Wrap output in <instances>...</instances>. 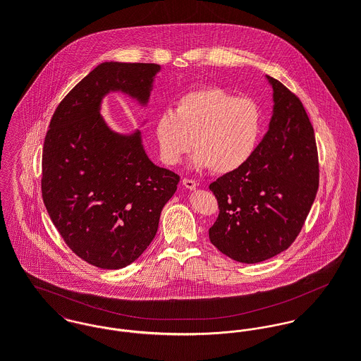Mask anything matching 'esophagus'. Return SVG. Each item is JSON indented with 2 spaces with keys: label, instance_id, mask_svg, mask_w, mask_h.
Instances as JSON below:
<instances>
[{
  "label": "esophagus",
  "instance_id": "esophagus-1",
  "mask_svg": "<svg viewBox=\"0 0 361 361\" xmlns=\"http://www.w3.org/2000/svg\"><path fill=\"white\" fill-rule=\"evenodd\" d=\"M182 183H183V186H185L186 189H190V190L196 189V186H197V182H196L195 179H189V178H183Z\"/></svg>",
  "mask_w": 361,
  "mask_h": 361
}]
</instances>
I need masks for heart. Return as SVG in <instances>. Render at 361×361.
Wrapping results in <instances>:
<instances>
[{"label":"heart","mask_w":361,"mask_h":361,"mask_svg":"<svg viewBox=\"0 0 361 361\" xmlns=\"http://www.w3.org/2000/svg\"><path fill=\"white\" fill-rule=\"evenodd\" d=\"M264 115L257 102L222 87L208 86L183 94L175 111L155 119V140L162 161L176 165L193 149V164L229 173L253 157L262 133Z\"/></svg>","instance_id":"obj_1"}]
</instances>
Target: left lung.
<instances>
[{"label":"left lung","instance_id":"obj_1","mask_svg":"<svg viewBox=\"0 0 361 361\" xmlns=\"http://www.w3.org/2000/svg\"><path fill=\"white\" fill-rule=\"evenodd\" d=\"M269 129L242 168L209 185L219 214L211 243L245 264L274 257L296 240L319 183L314 129L300 99L279 80Z\"/></svg>","mask_w":361,"mask_h":361}]
</instances>
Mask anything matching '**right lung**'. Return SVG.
I'll use <instances>...</instances> for the list:
<instances>
[{
  "instance_id": "1",
  "label": "right lung",
  "mask_w": 361,
  "mask_h": 361,
  "mask_svg": "<svg viewBox=\"0 0 361 361\" xmlns=\"http://www.w3.org/2000/svg\"><path fill=\"white\" fill-rule=\"evenodd\" d=\"M157 63L104 62L58 104L42 159V195L66 246L83 261L119 269L154 239L179 175L154 165L140 132H112L100 115L111 90L147 103Z\"/></svg>"
}]
</instances>
